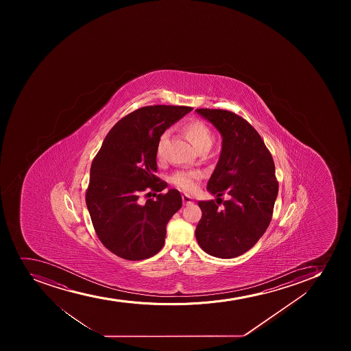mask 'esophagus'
<instances>
[{
	"label": "esophagus",
	"mask_w": 351,
	"mask_h": 351,
	"mask_svg": "<svg viewBox=\"0 0 351 351\" xmlns=\"http://www.w3.org/2000/svg\"><path fill=\"white\" fill-rule=\"evenodd\" d=\"M182 199H183V204H184V205H190V204H192V202H193V198L188 195H182Z\"/></svg>",
	"instance_id": "1"
}]
</instances>
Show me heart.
I'll use <instances>...</instances> for the list:
<instances>
[{
  "label": "heart",
  "mask_w": 351,
  "mask_h": 351,
  "mask_svg": "<svg viewBox=\"0 0 351 351\" xmlns=\"http://www.w3.org/2000/svg\"><path fill=\"white\" fill-rule=\"evenodd\" d=\"M184 132L189 141L192 143V145L195 146V149H198L199 152L205 149L208 151L213 145L214 137H213L212 130L202 121L193 120L189 122L184 127ZM167 139H168V132H163L162 135L160 136L159 142L156 146V156L159 159L163 158ZM200 178H202V173L199 171H178L173 175L171 183L178 188L183 189L184 191L193 192L198 186Z\"/></svg>",
  "instance_id": "heart-1"
}]
</instances>
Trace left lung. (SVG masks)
<instances>
[{
	"mask_svg": "<svg viewBox=\"0 0 351 351\" xmlns=\"http://www.w3.org/2000/svg\"><path fill=\"white\" fill-rule=\"evenodd\" d=\"M195 111L223 137L219 162L207 184L216 202H198L202 216L195 238L209 255L232 258L250 250L270 224L278 195L274 159L260 134L239 115L217 108Z\"/></svg>",
	"mask_w": 351,
	"mask_h": 351,
	"instance_id": "obj_1",
	"label": "left lung"
}]
</instances>
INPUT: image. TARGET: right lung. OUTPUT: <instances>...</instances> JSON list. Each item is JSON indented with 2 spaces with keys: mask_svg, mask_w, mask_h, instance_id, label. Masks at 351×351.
<instances>
[{
  "mask_svg": "<svg viewBox=\"0 0 351 351\" xmlns=\"http://www.w3.org/2000/svg\"><path fill=\"white\" fill-rule=\"evenodd\" d=\"M189 106H144L119 120L91 163L86 204L98 239L117 256L141 261L159 253L167 223L182 207L181 193L156 178V146ZM154 191L156 199L138 197ZM158 195H156V193Z\"/></svg>",
  "mask_w": 351,
  "mask_h": 351,
  "instance_id": "1",
  "label": "right lung"
}]
</instances>
